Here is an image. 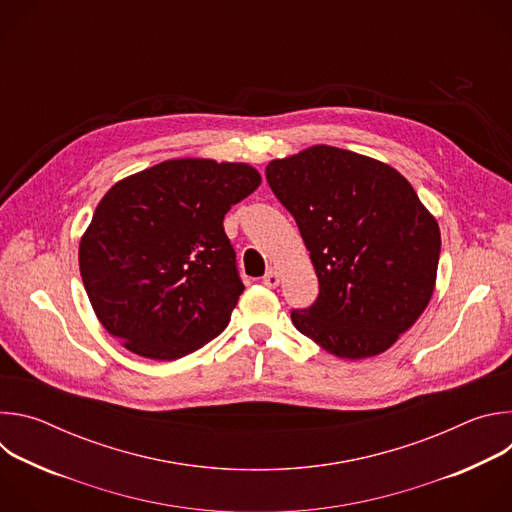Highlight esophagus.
<instances>
[{
  "instance_id": "esophagus-1",
  "label": "esophagus",
  "mask_w": 512,
  "mask_h": 512,
  "mask_svg": "<svg viewBox=\"0 0 512 512\" xmlns=\"http://www.w3.org/2000/svg\"><path fill=\"white\" fill-rule=\"evenodd\" d=\"M263 285L265 287H277L279 285V273L275 269H269L265 275H263Z\"/></svg>"
}]
</instances>
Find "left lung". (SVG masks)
Masks as SVG:
<instances>
[{
  "label": "left lung",
  "instance_id": "obj_1",
  "mask_svg": "<svg viewBox=\"0 0 512 512\" xmlns=\"http://www.w3.org/2000/svg\"><path fill=\"white\" fill-rule=\"evenodd\" d=\"M265 176L296 218L320 283L316 302L291 322L338 358L391 348L433 296L435 216L395 168L332 145L271 160Z\"/></svg>",
  "mask_w": 512,
  "mask_h": 512
}]
</instances>
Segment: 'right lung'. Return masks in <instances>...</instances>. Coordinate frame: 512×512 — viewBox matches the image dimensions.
I'll return each mask as SVG.
<instances>
[{
  "label": "right lung",
  "mask_w": 512,
  "mask_h": 512,
  "mask_svg": "<svg viewBox=\"0 0 512 512\" xmlns=\"http://www.w3.org/2000/svg\"><path fill=\"white\" fill-rule=\"evenodd\" d=\"M259 184L249 164L202 158L113 184L79 245L103 328L152 360L182 358L221 334L245 289L223 221Z\"/></svg>",
  "instance_id": "1"
}]
</instances>
